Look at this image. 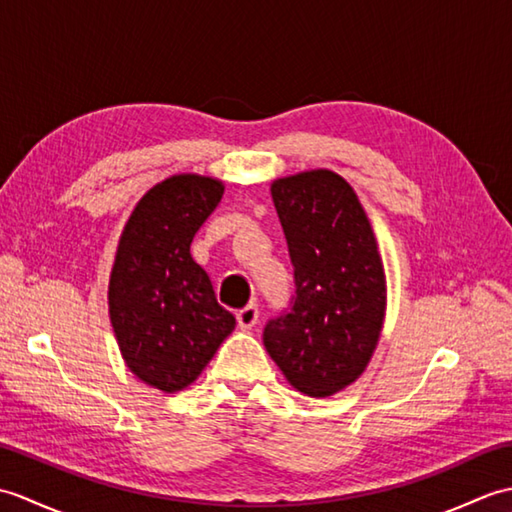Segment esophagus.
<instances>
[{"label": "esophagus", "mask_w": 512, "mask_h": 512, "mask_svg": "<svg viewBox=\"0 0 512 512\" xmlns=\"http://www.w3.org/2000/svg\"><path fill=\"white\" fill-rule=\"evenodd\" d=\"M257 319H259V308L255 306V303H248L246 308H242V310L237 312V323H239V328H242V330L255 328Z\"/></svg>", "instance_id": "obj_1"}]
</instances>
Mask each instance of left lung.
Returning <instances> with one entry per match:
<instances>
[{"label":"left lung","mask_w":512,"mask_h":512,"mask_svg":"<svg viewBox=\"0 0 512 512\" xmlns=\"http://www.w3.org/2000/svg\"><path fill=\"white\" fill-rule=\"evenodd\" d=\"M284 226L295 295L270 319L264 345L288 383L332 396L365 372L385 319V270L354 189L330 169L279 178L270 187Z\"/></svg>","instance_id":"8db88e82"}]
</instances>
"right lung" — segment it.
Masks as SVG:
<instances>
[{
	"label": "right lung",
	"mask_w": 512,
	"mask_h": 512,
	"mask_svg": "<svg viewBox=\"0 0 512 512\" xmlns=\"http://www.w3.org/2000/svg\"><path fill=\"white\" fill-rule=\"evenodd\" d=\"M222 193L220 180L195 173L162 180L118 242L107 290L116 341L129 372L165 394L189 387L235 328L191 257L193 235Z\"/></svg>",
	"instance_id": "right-lung-1"
}]
</instances>
